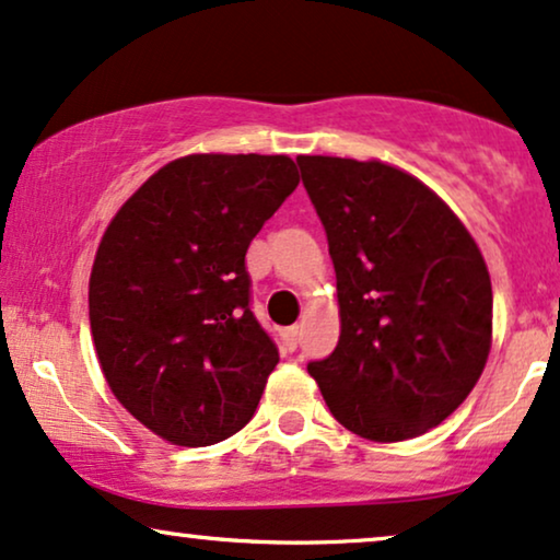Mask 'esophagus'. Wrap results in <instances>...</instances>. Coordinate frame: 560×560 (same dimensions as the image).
I'll list each match as a JSON object with an SVG mask.
<instances>
[{"label": "esophagus", "mask_w": 560, "mask_h": 560, "mask_svg": "<svg viewBox=\"0 0 560 560\" xmlns=\"http://www.w3.org/2000/svg\"><path fill=\"white\" fill-rule=\"evenodd\" d=\"M298 339H301V326H298V324L288 326V329L282 331V342H285L288 350H295V347H298Z\"/></svg>", "instance_id": "obj_1"}]
</instances>
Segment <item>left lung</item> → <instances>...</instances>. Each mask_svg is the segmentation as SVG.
<instances>
[{"mask_svg":"<svg viewBox=\"0 0 560 560\" xmlns=\"http://www.w3.org/2000/svg\"><path fill=\"white\" fill-rule=\"evenodd\" d=\"M337 272L342 331L308 373L339 424L424 434L474 390L491 350V278L460 218L383 162L298 156Z\"/></svg>","mask_w":560,"mask_h":560,"instance_id":"obj_1","label":"left lung"}]
</instances>
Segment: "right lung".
I'll list each match as a JSON object with an SVG mask.
<instances>
[{
  "mask_svg": "<svg viewBox=\"0 0 560 560\" xmlns=\"http://www.w3.org/2000/svg\"><path fill=\"white\" fill-rule=\"evenodd\" d=\"M290 156L190 154L143 183L107 226L90 326L115 398L183 447L254 417L278 347L257 318L246 249L295 190Z\"/></svg>",
  "mask_w": 560,
  "mask_h": 560,
  "instance_id": "1",
  "label": "right lung"
}]
</instances>
